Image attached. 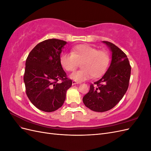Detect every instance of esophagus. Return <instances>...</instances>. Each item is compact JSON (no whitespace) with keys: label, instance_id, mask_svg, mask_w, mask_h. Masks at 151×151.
Wrapping results in <instances>:
<instances>
[{"label":"esophagus","instance_id":"obj_1","mask_svg":"<svg viewBox=\"0 0 151 151\" xmlns=\"http://www.w3.org/2000/svg\"><path fill=\"white\" fill-rule=\"evenodd\" d=\"M80 83L78 81H72V84L74 85V84H79Z\"/></svg>","mask_w":151,"mask_h":151}]
</instances>
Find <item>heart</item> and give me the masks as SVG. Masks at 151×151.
<instances>
[{"label": "heart", "mask_w": 151, "mask_h": 151, "mask_svg": "<svg viewBox=\"0 0 151 151\" xmlns=\"http://www.w3.org/2000/svg\"><path fill=\"white\" fill-rule=\"evenodd\" d=\"M83 69L70 74L71 79L83 81L93 76L95 78L101 76L109 65V57L107 52L98 50L89 45H79L71 50L70 53H64L60 57L62 67L68 72L74 71L79 63Z\"/></svg>", "instance_id": "1"}]
</instances>
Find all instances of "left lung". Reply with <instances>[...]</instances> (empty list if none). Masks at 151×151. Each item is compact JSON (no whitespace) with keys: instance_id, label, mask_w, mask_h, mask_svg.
<instances>
[{"instance_id":"left-lung-1","label":"left lung","mask_w":151,"mask_h":151,"mask_svg":"<svg viewBox=\"0 0 151 151\" xmlns=\"http://www.w3.org/2000/svg\"><path fill=\"white\" fill-rule=\"evenodd\" d=\"M103 42L112 53L111 64L101 79L90 85L89 91L83 98L86 107L97 112L108 111L120 101L129 88L131 73L126 54L113 43Z\"/></svg>"}]
</instances>
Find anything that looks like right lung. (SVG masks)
<instances>
[{"label": "right lung", "mask_w": 151, "mask_h": 151, "mask_svg": "<svg viewBox=\"0 0 151 151\" xmlns=\"http://www.w3.org/2000/svg\"><path fill=\"white\" fill-rule=\"evenodd\" d=\"M66 44L61 40H46L36 45L26 58V93L32 104L42 111L52 112L60 108L72 86L60 63L62 49Z\"/></svg>", "instance_id": "obj_1"}]
</instances>
